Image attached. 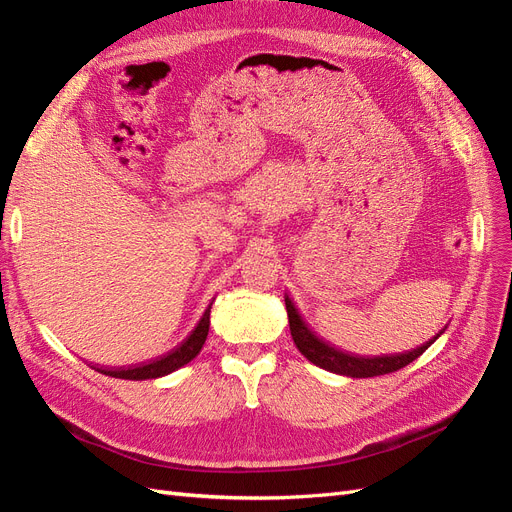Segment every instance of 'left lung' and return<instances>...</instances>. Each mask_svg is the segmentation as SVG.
Segmentation results:
<instances>
[{
    "label": "left lung",
    "instance_id": "obj_1",
    "mask_svg": "<svg viewBox=\"0 0 512 512\" xmlns=\"http://www.w3.org/2000/svg\"><path fill=\"white\" fill-rule=\"evenodd\" d=\"M286 312H288V322H290V335L305 359L312 361L314 365H318L322 369L333 371V374H342V376H350V378H374V376H382V374H391V371H397L401 367L410 365L438 339V335H436L429 344H423L421 348H416L406 354L376 356V359H359V356H350L346 352H339L324 342H320V339L305 327V322L301 320V316L297 314V309H294V305L288 297H286Z\"/></svg>",
    "mask_w": 512,
    "mask_h": 512
}]
</instances>
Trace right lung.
<instances>
[{"instance_id": "obj_1", "label": "right lung", "mask_w": 512, "mask_h": 512, "mask_svg": "<svg viewBox=\"0 0 512 512\" xmlns=\"http://www.w3.org/2000/svg\"><path fill=\"white\" fill-rule=\"evenodd\" d=\"M209 312L211 305L207 307V312L200 318L198 327L192 331V335L185 339V342L175 348L173 352H168L166 356H160L158 361H151L147 365H138V367H128V369H98L102 374L111 376V378H123V380H149V378H160L170 374L185 363H190L194 356L203 348L207 333H209Z\"/></svg>"}]
</instances>
